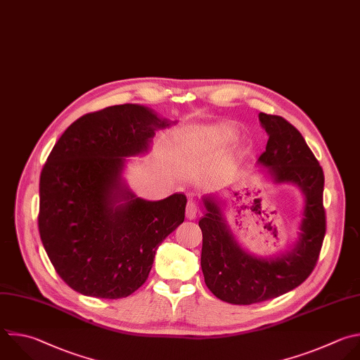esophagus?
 Returning a JSON list of instances; mask_svg holds the SVG:
<instances>
[{
    "mask_svg": "<svg viewBox=\"0 0 360 360\" xmlns=\"http://www.w3.org/2000/svg\"><path fill=\"white\" fill-rule=\"evenodd\" d=\"M196 214H198L196 205L193 202H188V205H186V217L192 220V219L196 217Z\"/></svg>",
    "mask_w": 360,
    "mask_h": 360,
    "instance_id": "esophagus-1",
    "label": "esophagus"
}]
</instances>
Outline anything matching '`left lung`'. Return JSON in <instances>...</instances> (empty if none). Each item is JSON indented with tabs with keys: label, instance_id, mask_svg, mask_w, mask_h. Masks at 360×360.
I'll list each match as a JSON object with an SVG mask.
<instances>
[{
	"label": "left lung",
	"instance_id": "1",
	"mask_svg": "<svg viewBox=\"0 0 360 360\" xmlns=\"http://www.w3.org/2000/svg\"><path fill=\"white\" fill-rule=\"evenodd\" d=\"M259 118L269 134L259 162L270 168L276 182L297 184L305 195V209L295 248L277 259H257L237 246L217 202L203 199L206 212L199 227L205 283L214 297L234 305L263 302L302 284L316 266L326 231L322 167L302 134L285 118L266 112Z\"/></svg>",
	"mask_w": 360,
	"mask_h": 360
}]
</instances>
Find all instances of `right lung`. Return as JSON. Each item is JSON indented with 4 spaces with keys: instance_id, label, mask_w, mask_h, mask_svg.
Here are the masks:
<instances>
[{
    "instance_id": "right-lung-1",
    "label": "right lung",
    "mask_w": 360,
    "mask_h": 360,
    "mask_svg": "<svg viewBox=\"0 0 360 360\" xmlns=\"http://www.w3.org/2000/svg\"><path fill=\"white\" fill-rule=\"evenodd\" d=\"M168 126L143 105H111L77 118L52 148L39 179L38 227L72 290L105 300L131 295L147 281L157 248L184 221V193L151 202L120 188L126 157L147 151Z\"/></svg>"
}]
</instances>
